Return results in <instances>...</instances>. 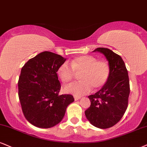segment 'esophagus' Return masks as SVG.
<instances>
[{
    "label": "esophagus",
    "instance_id": "1",
    "mask_svg": "<svg viewBox=\"0 0 147 147\" xmlns=\"http://www.w3.org/2000/svg\"><path fill=\"white\" fill-rule=\"evenodd\" d=\"M80 98H81L80 97H77V96H75V97H74V99H75V101L79 100V99Z\"/></svg>",
    "mask_w": 147,
    "mask_h": 147
}]
</instances>
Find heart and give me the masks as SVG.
Returning <instances> with one entry per match:
<instances>
[{
    "instance_id": "b5f03b06",
    "label": "heart",
    "mask_w": 147,
    "mask_h": 147,
    "mask_svg": "<svg viewBox=\"0 0 147 147\" xmlns=\"http://www.w3.org/2000/svg\"><path fill=\"white\" fill-rule=\"evenodd\" d=\"M69 65L65 62L57 69V75L61 82L67 83L72 80L75 74H79L78 82L71 83L63 88L67 93L81 96L91 90L102 87L110 76L109 65L104 61H97L90 55H81L74 58Z\"/></svg>"
}]
</instances>
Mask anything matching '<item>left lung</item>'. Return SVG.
Here are the masks:
<instances>
[{
  "instance_id": "obj_1",
  "label": "left lung",
  "mask_w": 147,
  "mask_h": 147,
  "mask_svg": "<svg viewBox=\"0 0 147 147\" xmlns=\"http://www.w3.org/2000/svg\"><path fill=\"white\" fill-rule=\"evenodd\" d=\"M93 52L105 56L110 76L99 91L88 97L90 106L85 111V116L93 126L107 129L117 124L126 111L130 92L129 76L123 60L119 54L105 48H98Z\"/></svg>"
}]
</instances>
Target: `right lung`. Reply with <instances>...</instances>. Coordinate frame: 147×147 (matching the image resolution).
I'll return each mask as SVG.
<instances>
[{"label":"right lung","instance_id":"right-lung-1","mask_svg":"<svg viewBox=\"0 0 147 147\" xmlns=\"http://www.w3.org/2000/svg\"><path fill=\"white\" fill-rule=\"evenodd\" d=\"M66 61L59 54L45 51L28 60L22 68L18 96L26 120L34 126L50 128L64 117L74 102L71 95H59L57 69Z\"/></svg>","mask_w":147,"mask_h":147}]
</instances>
